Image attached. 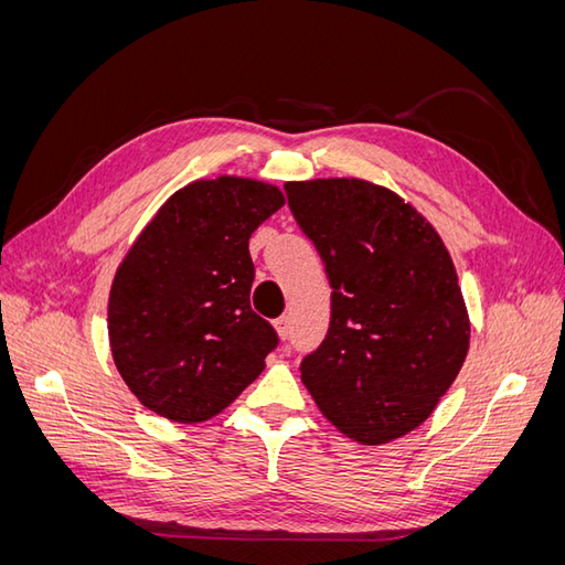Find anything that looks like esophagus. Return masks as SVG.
Instances as JSON below:
<instances>
[{"mask_svg":"<svg viewBox=\"0 0 565 565\" xmlns=\"http://www.w3.org/2000/svg\"><path fill=\"white\" fill-rule=\"evenodd\" d=\"M276 330L280 334V339H287L289 337V316H282L276 320Z\"/></svg>","mask_w":565,"mask_h":565,"instance_id":"esophagus-1","label":"esophagus"}]
</instances>
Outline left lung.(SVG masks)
<instances>
[{
  "instance_id": "1",
  "label": "left lung",
  "mask_w": 565,
  "mask_h": 565,
  "mask_svg": "<svg viewBox=\"0 0 565 565\" xmlns=\"http://www.w3.org/2000/svg\"><path fill=\"white\" fill-rule=\"evenodd\" d=\"M332 287L330 328L301 382L339 431L380 446L434 413L467 358L469 320L438 233L361 179L285 183Z\"/></svg>"
}]
</instances>
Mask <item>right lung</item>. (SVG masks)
<instances>
[{
	"label": "right lung",
	"instance_id": "add662e5",
	"mask_svg": "<svg viewBox=\"0 0 565 565\" xmlns=\"http://www.w3.org/2000/svg\"><path fill=\"white\" fill-rule=\"evenodd\" d=\"M285 204L276 185L221 177L181 188L117 268L115 365L148 409L204 422L264 370L280 339L249 306V235Z\"/></svg>",
	"mask_w": 565,
	"mask_h": 565
}]
</instances>
